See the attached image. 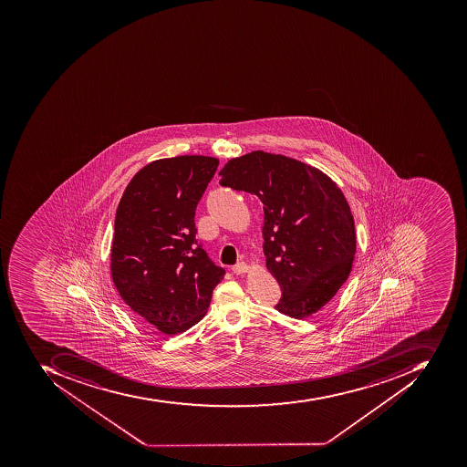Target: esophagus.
I'll list each match as a JSON object with an SVG mask.
<instances>
[{
	"instance_id": "34e87169",
	"label": "esophagus",
	"mask_w": 467,
	"mask_h": 467,
	"mask_svg": "<svg viewBox=\"0 0 467 467\" xmlns=\"http://www.w3.org/2000/svg\"><path fill=\"white\" fill-rule=\"evenodd\" d=\"M232 270L234 275H243V273H247L250 267L245 263H237V265H233Z\"/></svg>"
}]
</instances>
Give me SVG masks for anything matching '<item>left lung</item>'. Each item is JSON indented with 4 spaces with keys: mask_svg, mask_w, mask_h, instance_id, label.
I'll list each match as a JSON object with an SVG mask.
<instances>
[{
    "mask_svg": "<svg viewBox=\"0 0 467 467\" xmlns=\"http://www.w3.org/2000/svg\"><path fill=\"white\" fill-rule=\"evenodd\" d=\"M220 184L263 202V252L282 298L275 310L295 318L315 315L348 280L356 230L348 200L330 177L305 162L253 151L230 160Z\"/></svg>",
    "mask_w": 467,
    "mask_h": 467,
    "instance_id": "8db88e82",
    "label": "left lung"
}]
</instances>
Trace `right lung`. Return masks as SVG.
<instances>
[{"mask_svg":"<svg viewBox=\"0 0 467 467\" xmlns=\"http://www.w3.org/2000/svg\"><path fill=\"white\" fill-rule=\"evenodd\" d=\"M219 160L179 156L142 167L117 207L111 275L144 323L179 335L199 323L224 268L195 240L197 204Z\"/></svg>","mask_w":467,"mask_h":467,"instance_id":"obj_1","label":"right lung"}]
</instances>
